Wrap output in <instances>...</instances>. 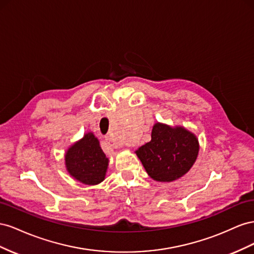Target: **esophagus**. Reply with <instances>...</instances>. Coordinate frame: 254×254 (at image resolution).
Returning <instances> with one entry per match:
<instances>
[{
  "label": "esophagus",
  "instance_id": "esophagus-1",
  "mask_svg": "<svg viewBox=\"0 0 254 254\" xmlns=\"http://www.w3.org/2000/svg\"><path fill=\"white\" fill-rule=\"evenodd\" d=\"M105 141H106V143L108 144V146L114 148V149H116V148L118 147V144L116 143V141L114 140V138H113V137H111V136H106L105 137Z\"/></svg>",
  "mask_w": 254,
  "mask_h": 254
}]
</instances>
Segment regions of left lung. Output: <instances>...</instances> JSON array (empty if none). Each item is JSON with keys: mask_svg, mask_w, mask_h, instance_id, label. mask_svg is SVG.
<instances>
[{"mask_svg": "<svg viewBox=\"0 0 254 254\" xmlns=\"http://www.w3.org/2000/svg\"><path fill=\"white\" fill-rule=\"evenodd\" d=\"M135 153L150 178L157 182H173L192 167L199 153V141L183 127L157 122L152 128L151 140Z\"/></svg>", "mask_w": 254, "mask_h": 254, "instance_id": "left-lung-1", "label": "left lung"}]
</instances>
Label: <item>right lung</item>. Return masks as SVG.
<instances>
[{
	"instance_id": "obj_1",
	"label": "right lung",
	"mask_w": 254,
	"mask_h": 254,
	"mask_svg": "<svg viewBox=\"0 0 254 254\" xmlns=\"http://www.w3.org/2000/svg\"><path fill=\"white\" fill-rule=\"evenodd\" d=\"M64 164L69 175L78 182L97 185L105 179L108 158L97 137L89 132L67 150Z\"/></svg>"
}]
</instances>
